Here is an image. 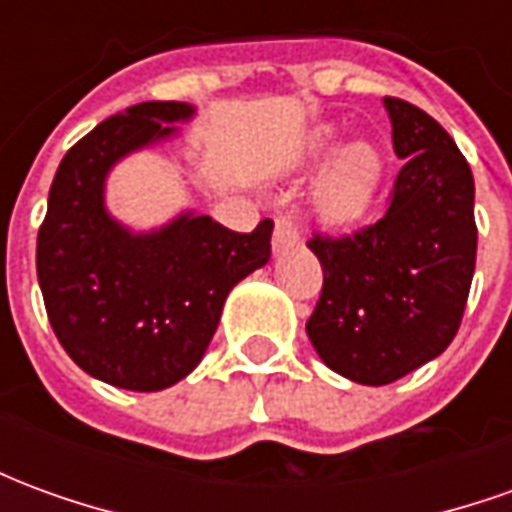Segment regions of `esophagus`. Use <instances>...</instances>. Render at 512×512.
<instances>
[{"instance_id":"34e87169","label":"esophagus","mask_w":512,"mask_h":512,"mask_svg":"<svg viewBox=\"0 0 512 512\" xmlns=\"http://www.w3.org/2000/svg\"><path fill=\"white\" fill-rule=\"evenodd\" d=\"M296 244H299V227H296V222L290 216H279L277 227H274V252L282 255V252H288L290 246Z\"/></svg>"}]
</instances>
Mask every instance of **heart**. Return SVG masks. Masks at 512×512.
<instances>
[{"mask_svg":"<svg viewBox=\"0 0 512 512\" xmlns=\"http://www.w3.org/2000/svg\"><path fill=\"white\" fill-rule=\"evenodd\" d=\"M318 150L329 147V131L318 134ZM381 180V161L370 145H351L340 150L315 186V213L329 227L359 222L373 202Z\"/></svg>","mask_w":512,"mask_h":512,"instance_id":"heart-1","label":"heart"}]
</instances>
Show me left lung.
Here are the masks:
<instances>
[{"instance_id": "left-lung-1", "label": "left lung", "mask_w": 512, "mask_h": 512, "mask_svg": "<svg viewBox=\"0 0 512 512\" xmlns=\"http://www.w3.org/2000/svg\"><path fill=\"white\" fill-rule=\"evenodd\" d=\"M406 158L386 213L354 235H312L323 290L307 321L326 367L356 384L408 376L452 343L477 257L474 178L452 136L419 106L384 98Z\"/></svg>"}]
</instances>
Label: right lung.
<instances>
[{
    "mask_svg": "<svg viewBox=\"0 0 512 512\" xmlns=\"http://www.w3.org/2000/svg\"><path fill=\"white\" fill-rule=\"evenodd\" d=\"M194 115L180 101L128 106L65 153L38 233V282L62 348L98 381L158 392L200 365L227 293L271 257L274 222L233 233L180 213L131 233L106 211L109 169Z\"/></svg>",
    "mask_w": 512,
    "mask_h": 512,
    "instance_id": "add662e5",
    "label": "right lung"
}]
</instances>
